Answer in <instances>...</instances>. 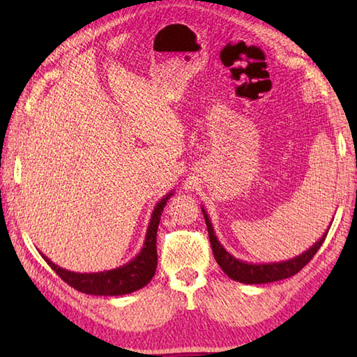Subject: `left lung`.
Returning <instances> with one entry per match:
<instances>
[{
	"label": "left lung",
	"instance_id": "1",
	"mask_svg": "<svg viewBox=\"0 0 357 357\" xmlns=\"http://www.w3.org/2000/svg\"><path fill=\"white\" fill-rule=\"evenodd\" d=\"M202 215L206 218L211 250H213L215 259L219 264V267L222 268V271L227 276L242 284H268V282H275V280H282V279L294 276L296 273L301 271L310 261L313 259V256L316 255L317 250L321 248L328 233V229H327V231L322 234V238L317 241L314 245L310 247L307 252H304L302 255L291 257V259L282 261V262H270V264H252V262L236 259L233 255L227 252L221 242L218 241L213 225H211L210 218L206 213L204 207H202Z\"/></svg>",
	"mask_w": 357,
	"mask_h": 357
}]
</instances>
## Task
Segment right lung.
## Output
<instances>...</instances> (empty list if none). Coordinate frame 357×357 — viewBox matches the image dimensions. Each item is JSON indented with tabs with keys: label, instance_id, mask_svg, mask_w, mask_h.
Listing matches in <instances>:
<instances>
[{
	"label": "right lung",
	"instance_id": "right-lung-1",
	"mask_svg": "<svg viewBox=\"0 0 357 357\" xmlns=\"http://www.w3.org/2000/svg\"><path fill=\"white\" fill-rule=\"evenodd\" d=\"M173 192L165 195L164 198L156 204V207L151 213L150 222L147 227L146 241L141 252L136 255L130 262L124 264L123 267L107 270V271H98V273H75L66 268L58 267L53 264L47 256H41L50 265V268L61 278L64 282L73 287L75 290L86 294H95V296H121L133 293L139 288L146 287L151 278L155 276L156 265H158V253H156V234H158V225L161 221L162 210L165 207L167 201H169Z\"/></svg>",
	"mask_w": 357,
	"mask_h": 357
}]
</instances>
